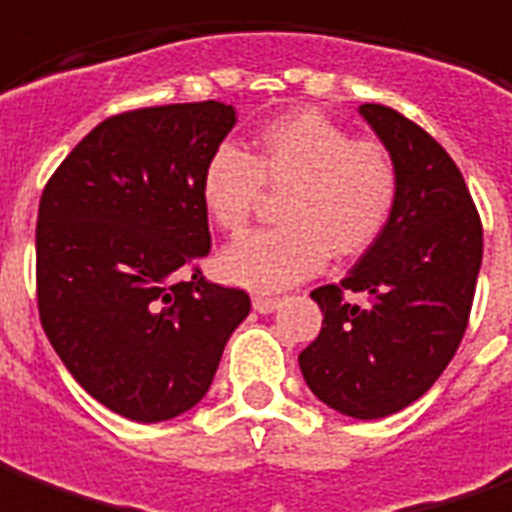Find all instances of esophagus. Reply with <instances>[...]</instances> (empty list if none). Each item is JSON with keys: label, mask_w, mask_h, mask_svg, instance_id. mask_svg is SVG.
Masks as SVG:
<instances>
[{"label": "esophagus", "mask_w": 512, "mask_h": 512, "mask_svg": "<svg viewBox=\"0 0 512 512\" xmlns=\"http://www.w3.org/2000/svg\"><path fill=\"white\" fill-rule=\"evenodd\" d=\"M278 303H281V298H276V295H256L253 298V309L262 312V315H270L273 309H278Z\"/></svg>", "instance_id": "obj_1"}]
</instances>
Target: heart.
<instances>
[{
    "mask_svg": "<svg viewBox=\"0 0 512 512\" xmlns=\"http://www.w3.org/2000/svg\"><path fill=\"white\" fill-rule=\"evenodd\" d=\"M264 189H287L284 225L248 234L222 253V276L250 290H284L334 259H354L387 231L401 175L390 150L354 139L320 111L264 125L253 150L222 144L200 175V200L222 234H242Z\"/></svg>",
    "mask_w": 512,
    "mask_h": 512,
    "instance_id": "b5f03b06",
    "label": "heart"
}]
</instances>
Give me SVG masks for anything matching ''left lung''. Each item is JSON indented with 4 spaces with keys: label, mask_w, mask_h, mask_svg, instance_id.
Masks as SVG:
<instances>
[{
    "label": "left lung",
    "mask_w": 512,
    "mask_h": 512,
    "mask_svg": "<svg viewBox=\"0 0 512 512\" xmlns=\"http://www.w3.org/2000/svg\"><path fill=\"white\" fill-rule=\"evenodd\" d=\"M359 114L396 158L401 192L354 270L312 290L323 329L298 362L323 404L373 421L418 401L457 354L477 292L482 220L463 172L421 125L373 102ZM348 291L369 303L348 302Z\"/></svg>",
    "instance_id": "obj_1"
}]
</instances>
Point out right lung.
Instances as JSON below:
<instances>
[{"mask_svg":"<svg viewBox=\"0 0 512 512\" xmlns=\"http://www.w3.org/2000/svg\"><path fill=\"white\" fill-rule=\"evenodd\" d=\"M236 116L217 100L108 116L41 192L35 298L77 384L122 418L155 424L209 393L248 317L245 290L209 284L200 175Z\"/></svg>","mask_w":512,"mask_h":512,"instance_id":"obj_1","label":"right lung"}]
</instances>
